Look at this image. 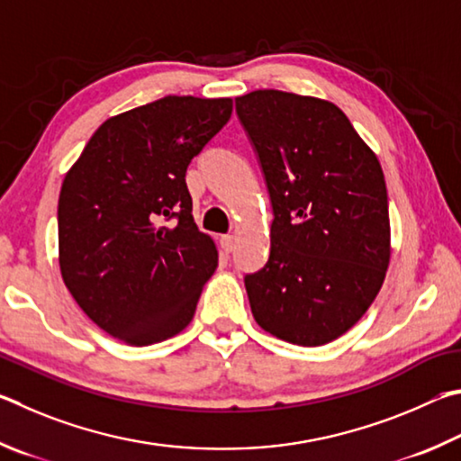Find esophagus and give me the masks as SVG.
Listing matches in <instances>:
<instances>
[{"mask_svg":"<svg viewBox=\"0 0 461 461\" xmlns=\"http://www.w3.org/2000/svg\"><path fill=\"white\" fill-rule=\"evenodd\" d=\"M221 249H222L224 253H232V251H235V237H232V235L221 237Z\"/></svg>","mask_w":461,"mask_h":461,"instance_id":"34e87169","label":"esophagus"}]
</instances>
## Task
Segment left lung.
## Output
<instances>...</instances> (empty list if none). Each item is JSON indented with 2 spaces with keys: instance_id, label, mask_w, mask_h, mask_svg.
<instances>
[{
  "instance_id": "1",
  "label": "left lung",
  "mask_w": 461,
  "mask_h": 461,
  "mask_svg": "<svg viewBox=\"0 0 461 461\" xmlns=\"http://www.w3.org/2000/svg\"><path fill=\"white\" fill-rule=\"evenodd\" d=\"M267 182L271 253L245 277L257 324L279 340L321 346L365 316L391 261L384 174L334 103L295 93L237 96Z\"/></svg>"
}]
</instances>
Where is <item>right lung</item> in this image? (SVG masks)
Segmentation results:
<instances>
[{"label":"right lung","instance_id":"right-lung-1","mask_svg":"<svg viewBox=\"0 0 461 461\" xmlns=\"http://www.w3.org/2000/svg\"><path fill=\"white\" fill-rule=\"evenodd\" d=\"M232 99L164 96L109 117L64 176L59 263L88 318L129 346L180 334L218 265L185 169L230 119Z\"/></svg>","mask_w":461,"mask_h":461}]
</instances>
